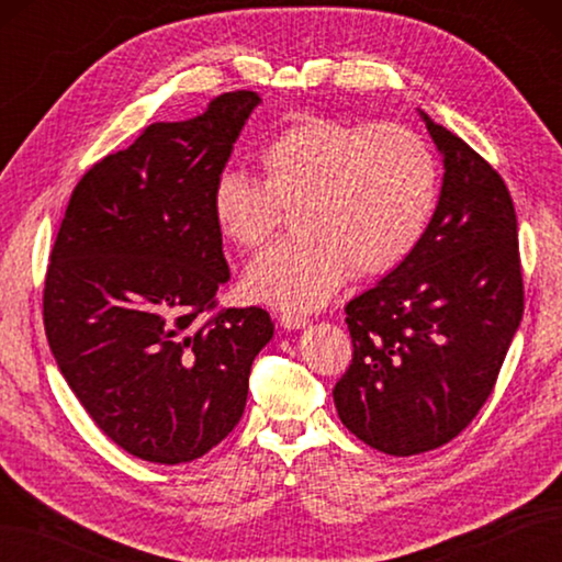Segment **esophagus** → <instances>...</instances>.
I'll return each instance as SVG.
<instances>
[{"label": "esophagus", "mask_w": 562, "mask_h": 562, "mask_svg": "<svg viewBox=\"0 0 562 562\" xmlns=\"http://www.w3.org/2000/svg\"><path fill=\"white\" fill-rule=\"evenodd\" d=\"M278 324L284 330H302L308 326V321H306V316H300V314H280Z\"/></svg>", "instance_id": "34e87169"}]
</instances>
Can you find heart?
Listing matches in <instances>:
<instances>
[{
    "mask_svg": "<svg viewBox=\"0 0 562 562\" xmlns=\"http://www.w3.org/2000/svg\"><path fill=\"white\" fill-rule=\"evenodd\" d=\"M262 181L226 169L210 207L217 232L241 250L266 244L282 207L296 236L244 270L248 300L306 314L324 306L352 270L391 272L423 241L439 200L432 149L413 130L308 115L258 149Z\"/></svg>",
    "mask_w": 562,
    "mask_h": 562,
    "instance_id": "b5f03b06",
    "label": "heart"
}]
</instances>
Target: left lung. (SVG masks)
Returning a JSON list of instances; mask_svg holds the SVG:
<instances>
[{"mask_svg":"<svg viewBox=\"0 0 562 562\" xmlns=\"http://www.w3.org/2000/svg\"><path fill=\"white\" fill-rule=\"evenodd\" d=\"M423 117L445 166L423 241L345 306L352 364L333 389L342 425L391 457L447 445L491 396L524 312L507 186L461 137Z\"/></svg>","mask_w":562,"mask_h":562,"instance_id":"left-lung-1","label":"left lung"}]
</instances>
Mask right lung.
Segmentation results:
<instances>
[{
	"label": "right lung",
	"mask_w": 562,
	"mask_h": 562,
	"mask_svg": "<svg viewBox=\"0 0 562 562\" xmlns=\"http://www.w3.org/2000/svg\"><path fill=\"white\" fill-rule=\"evenodd\" d=\"M258 105L232 91L190 121L145 127L81 178L55 238L43 296L55 362L103 435L142 461L217 447L272 340L258 306L202 321L229 282L212 186Z\"/></svg>",
	"instance_id": "1"
}]
</instances>
